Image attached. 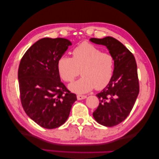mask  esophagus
I'll return each instance as SVG.
<instances>
[{"label":"esophagus","mask_w":159,"mask_h":159,"mask_svg":"<svg viewBox=\"0 0 159 159\" xmlns=\"http://www.w3.org/2000/svg\"><path fill=\"white\" fill-rule=\"evenodd\" d=\"M77 98L78 100H82V99H84V98H87V96L84 95H77Z\"/></svg>","instance_id":"esophagus-1"}]
</instances>
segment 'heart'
<instances>
[{
	"label": "heart",
	"instance_id": "1",
	"mask_svg": "<svg viewBox=\"0 0 159 159\" xmlns=\"http://www.w3.org/2000/svg\"><path fill=\"white\" fill-rule=\"evenodd\" d=\"M72 58L62 56L58 60V70L65 82H71L79 76L82 77L70 84V89L75 93H83L95 87L100 90L105 88L113 77V56L102 52L92 43L84 42L76 46L72 52Z\"/></svg>",
	"mask_w": 159,
	"mask_h": 159
}]
</instances>
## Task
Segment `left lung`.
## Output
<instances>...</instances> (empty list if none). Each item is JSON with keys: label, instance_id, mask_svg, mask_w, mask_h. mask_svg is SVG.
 I'll return each mask as SVG.
<instances>
[{"label": "left lung", "instance_id": "1", "mask_svg": "<svg viewBox=\"0 0 159 159\" xmlns=\"http://www.w3.org/2000/svg\"><path fill=\"white\" fill-rule=\"evenodd\" d=\"M90 41L106 46L115 61L111 82L97 94L99 105L93 116L97 123L103 126H116L129 116L139 94L136 61L133 54L115 38H92Z\"/></svg>", "mask_w": 159, "mask_h": 159}]
</instances>
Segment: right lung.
I'll return each instance as SVG.
<instances>
[{"label":"right lung","mask_w":159,"mask_h":159,"mask_svg":"<svg viewBox=\"0 0 159 159\" xmlns=\"http://www.w3.org/2000/svg\"><path fill=\"white\" fill-rule=\"evenodd\" d=\"M63 38H43L21 59L18 69L20 100L25 113L36 124L54 129L66 123L76 94L61 81L58 60L71 46Z\"/></svg>","instance_id":"1"}]
</instances>
